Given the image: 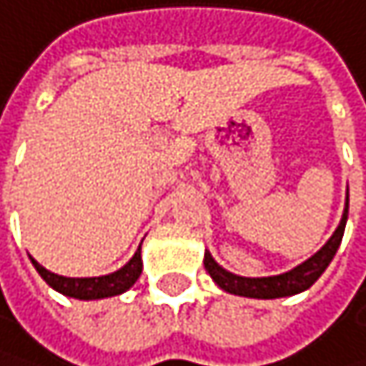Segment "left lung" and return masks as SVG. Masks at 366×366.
<instances>
[{
  "mask_svg": "<svg viewBox=\"0 0 366 366\" xmlns=\"http://www.w3.org/2000/svg\"><path fill=\"white\" fill-rule=\"evenodd\" d=\"M347 215H349V195L345 202V211L340 217L338 229L333 231V235L327 239V244L313 253L309 259H305L302 264H297L295 269L280 273V275H269V277H244V275H235L231 271H227L224 267H219L213 255L209 251H204V267L209 271V275L213 277V282L233 295H244V297H257V300H273V297H289L295 293L307 291L318 277L325 273V269L331 264V259L338 251L342 235H345V227H347Z\"/></svg>",
  "mask_w": 366,
  "mask_h": 366,
  "instance_id": "left-lung-1",
  "label": "left lung"
}]
</instances>
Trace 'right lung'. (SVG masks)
Returning <instances> with one entry per match:
<instances>
[{
    "mask_svg": "<svg viewBox=\"0 0 366 366\" xmlns=\"http://www.w3.org/2000/svg\"><path fill=\"white\" fill-rule=\"evenodd\" d=\"M31 259H33V267L37 269V273L44 277L48 287H53L61 295L77 297V300H102V297L119 295L124 291H129L137 282V277L142 275V244L137 247L135 255L122 269H117L109 275H99V277L57 275L53 271H48L46 267H41L35 257H31Z\"/></svg>",
    "mask_w": 366,
    "mask_h": 366,
    "instance_id": "1",
    "label": "right lung"
}]
</instances>
